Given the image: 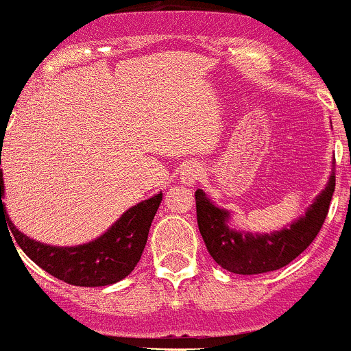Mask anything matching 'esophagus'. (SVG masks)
I'll use <instances>...</instances> for the list:
<instances>
[{
	"label": "esophagus",
	"instance_id": "34e87169",
	"mask_svg": "<svg viewBox=\"0 0 351 351\" xmlns=\"http://www.w3.org/2000/svg\"><path fill=\"white\" fill-rule=\"evenodd\" d=\"M201 165L197 164H187L186 167H184L182 174H180V182L186 184V186H194V184L199 180L201 177Z\"/></svg>",
	"mask_w": 351,
	"mask_h": 351
}]
</instances>
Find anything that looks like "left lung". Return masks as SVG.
I'll return each mask as SVG.
<instances>
[{"label":"left lung","instance_id":"left-lung-1","mask_svg":"<svg viewBox=\"0 0 351 351\" xmlns=\"http://www.w3.org/2000/svg\"><path fill=\"white\" fill-rule=\"evenodd\" d=\"M336 184V169L326 189L315 197L305 217L298 218L289 228L269 235H252L232 230L227 225L228 211L215 206L201 189L196 197L197 227L211 258L223 269L237 275H259L290 265L305 251L321 230L329 211Z\"/></svg>","mask_w":351,"mask_h":351}]
</instances>
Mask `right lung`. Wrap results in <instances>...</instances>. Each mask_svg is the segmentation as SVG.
I'll use <instances>...</instances> for the list:
<instances>
[{
  "label": "right lung",
  "instance_id": "right-lung-1",
  "mask_svg": "<svg viewBox=\"0 0 351 351\" xmlns=\"http://www.w3.org/2000/svg\"><path fill=\"white\" fill-rule=\"evenodd\" d=\"M3 193L5 184L0 169V221L8 223L16 244L37 266L75 287H106L126 278L143 254L152 220L162 203L160 193L130 208L95 241L76 247H53L29 239L10 221Z\"/></svg>",
  "mask_w": 351,
  "mask_h": 351
}]
</instances>
